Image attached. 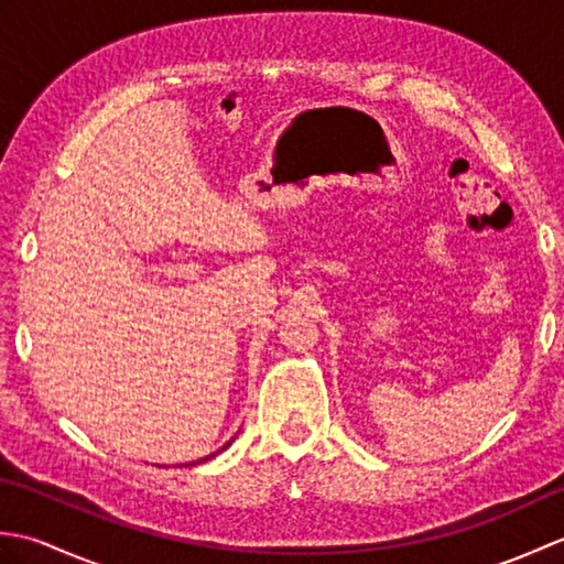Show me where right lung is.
I'll return each mask as SVG.
<instances>
[{
	"mask_svg": "<svg viewBox=\"0 0 564 564\" xmlns=\"http://www.w3.org/2000/svg\"><path fill=\"white\" fill-rule=\"evenodd\" d=\"M227 446H230V443H225V448H227ZM203 460H208V458H203ZM198 463H200V460H198Z\"/></svg>",
	"mask_w": 564,
	"mask_h": 564,
	"instance_id": "right-lung-1",
	"label": "right lung"
}]
</instances>
